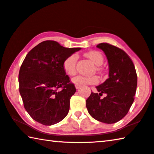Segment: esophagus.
<instances>
[{
	"mask_svg": "<svg viewBox=\"0 0 154 154\" xmlns=\"http://www.w3.org/2000/svg\"><path fill=\"white\" fill-rule=\"evenodd\" d=\"M75 89H79V88L80 87V85H75Z\"/></svg>",
	"mask_w": 154,
	"mask_h": 154,
	"instance_id": "obj_1",
	"label": "esophagus"
}]
</instances>
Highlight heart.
<instances>
[{
    "label": "heart",
    "instance_id": "1",
    "mask_svg": "<svg viewBox=\"0 0 154 154\" xmlns=\"http://www.w3.org/2000/svg\"><path fill=\"white\" fill-rule=\"evenodd\" d=\"M85 56L92 60L96 65L95 66V71L101 73L103 71V67L102 64L104 61V57L100 52L97 50H91L85 53ZM78 60V55L76 54H72L65 58L63 63V67L65 72L67 75H73L76 72V62ZM72 82L75 85H79L80 86L82 85H96L99 82V78L96 75H79L73 78Z\"/></svg>",
    "mask_w": 154,
    "mask_h": 154
}]
</instances>
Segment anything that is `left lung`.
I'll use <instances>...</instances> for the list:
<instances>
[{
    "mask_svg": "<svg viewBox=\"0 0 154 154\" xmlns=\"http://www.w3.org/2000/svg\"><path fill=\"white\" fill-rule=\"evenodd\" d=\"M107 57L109 77L96 87L99 94L91 92L86 100V107L95 119L114 123L123 119L134 100L137 75L134 65L128 54L119 48L108 43L97 45ZM103 93L107 94L100 98Z\"/></svg>",
    "mask_w": 154,
    "mask_h": 154,
    "instance_id": "obj_1",
    "label": "left lung"
}]
</instances>
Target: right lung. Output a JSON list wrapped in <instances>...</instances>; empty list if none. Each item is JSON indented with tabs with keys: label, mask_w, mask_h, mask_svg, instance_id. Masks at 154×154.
<instances>
[{
	"label": "right lung",
	"mask_w": 154,
	"mask_h": 154,
	"mask_svg": "<svg viewBox=\"0 0 154 154\" xmlns=\"http://www.w3.org/2000/svg\"><path fill=\"white\" fill-rule=\"evenodd\" d=\"M80 49L68 48L47 40L27 54L19 72V91L25 109L35 121L51 125L68 114L70 98L76 90L63 63Z\"/></svg>",
	"instance_id": "right-lung-1"
}]
</instances>
